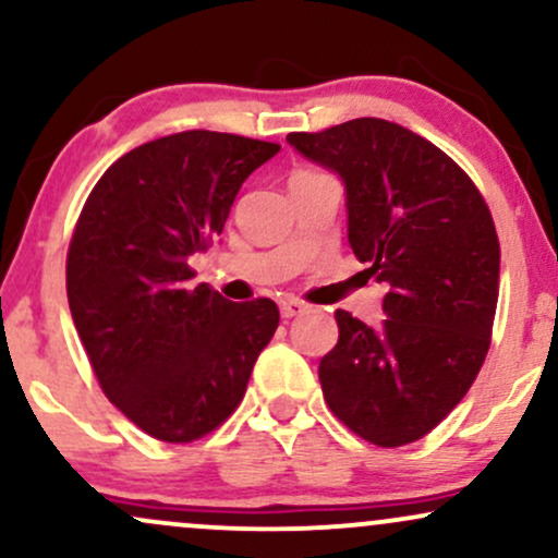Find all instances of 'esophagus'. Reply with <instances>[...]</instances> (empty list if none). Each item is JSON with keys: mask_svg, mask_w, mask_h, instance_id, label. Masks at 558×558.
Masks as SVG:
<instances>
[{"mask_svg": "<svg viewBox=\"0 0 558 558\" xmlns=\"http://www.w3.org/2000/svg\"><path fill=\"white\" fill-rule=\"evenodd\" d=\"M304 312H306L304 301H299V299H283V301H280V315H283L286 319L304 315Z\"/></svg>", "mask_w": 558, "mask_h": 558, "instance_id": "esophagus-1", "label": "esophagus"}]
</instances>
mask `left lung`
Instances as JSON below:
<instances>
[{"label": "left lung", "mask_w": 558, "mask_h": 558, "mask_svg": "<svg viewBox=\"0 0 558 558\" xmlns=\"http://www.w3.org/2000/svg\"><path fill=\"white\" fill-rule=\"evenodd\" d=\"M286 141L341 178L351 252L386 286L377 328L336 312L338 343L319 362L325 401L369 444L420 440L488 354L501 267L488 204L451 157L388 120Z\"/></svg>", "instance_id": "8db88e82"}]
</instances>
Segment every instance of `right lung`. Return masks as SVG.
I'll return each mask as SVG.
<instances>
[{
  "instance_id": "obj_1",
  "label": "right lung",
  "mask_w": 558,
  "mask_h": 558,
  "mask_svg": "<svg viewBox=\"0 0 558 558\" xmlns=\"http://www.w3.org/2000/svg\"><path fill=\"white\" fill-rule=\"evenodd\" d=\"M278 144L183 131L112 165L78 217L68 301L99 386L165 444L215 430L239 407L280 312L194 286L189 259L226 228L241 183Z\"/></svg>"
}]
</instances>
